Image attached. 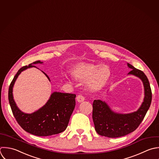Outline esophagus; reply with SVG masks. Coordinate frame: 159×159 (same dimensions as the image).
I'll return each mask as SVG.
<instances>
[{
	"instance_id": "34e87169",
	"label": "esophagus",
	"mask_w": 159,
	"mask_h": 159,
	"mask_svg": "<svg viewBox=\"0 0 159 159\" xmlns=\"http://www.w3.org/2000/svg\"><path fill=\"white\" fill-rule=\"evenodd\" d=\"M76 99H77V101L78 102H79V103H81V102H84V101L85 100V98H84L82 95H78V96L77 97Z\"/></svg>"
}]
</instances>
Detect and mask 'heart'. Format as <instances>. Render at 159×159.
Masks as SVG:
<instances>
[{"mask_svg": "<svg viewBox=\"0 0 159 159\" xmlns=\"http://www.w3.org/2000/svg\"><path fill=\"white\" fill-rule=\"evenodd\" d=\"M70 75L78 81H87V85L90 90L98 91L107 84L110 70L105 65L82 62L72 67Z\"/></svg>", "mask_w": 159, "mask_h": 159, "instance_id": "b5f03b06", "label": "heart"}]
</instances>
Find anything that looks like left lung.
I'll use <instances>...</instances> for the list:
<instances>
[{
  "label": "left lung",
  "instance_id": "obj_1",
  "mask_svg": "<svg viewBox=\"0 0 159 159\" xmlns=\"http://www.w3.org/2000/svg\"><path fill=\"white\" fill-rule=\"evenodd\" d=\"M131 69L128 74L140 78L144 84V102L137 111L129 114H119L111 110L108 105L100 100L93 103L92 118L97 133L102 136L115 138L126 136L135 131L144 120L152 102V91L147 76L141 70L128 63Z\"/></svg>",
  "mask_w": 159,
  "mask_h": 159
}]
</instances>
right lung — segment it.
Segmentation results:
<instances>
[{
	"label": "right lung",
	"mask_w": 159,
	"mask_h": 159,
	"mask_svg": "<svg viewBox=\"0 0 159 159\" xmlns=\"http://www.w3.org/2000/svg\"><path fill=\"white\" fill-rule=\"evenodd\" d=\"M43 63L40 61L33 64ZM36 67L32 64L21 67L11 82L8 89V101L13 115L18 125L26 132L38 136H48L61 133L68 126L70 116L75 106V94L54 92L41 108L31 113L21 112L16 107L12 95L14 83L19 74L24 70ZM49 80V77L43 72Z\"/></svg>",
	"instance_id": "1"
}]
</instances>
